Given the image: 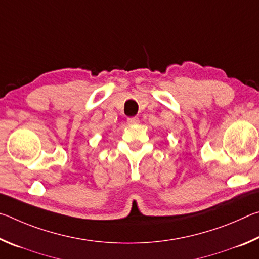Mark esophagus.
<instances>
[{
    "label": "esophagus",
    "mask_w": 259,
    "mask_h": 259,
    "mask_svg": "<svg viewBox=\"0 0 259 259\" xmlns=\"http://www.w3.org/2000/svg\"><path fill=\"white\" fill-rule=\"evenodd\" d=\"M126 122H128V124L134 125V124L139 123V119L138 117H129V119L126 120Z\"/></svg>",
    "instance_id": "34e87169"
}]
</instances>
